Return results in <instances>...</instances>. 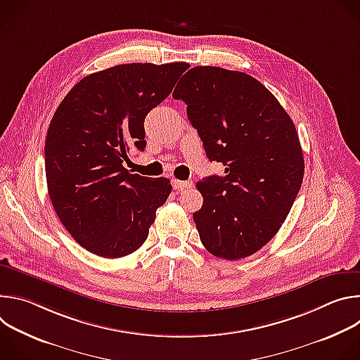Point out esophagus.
I'll list each match as a JSON object with an SVG mask.
<instances>
[{
	"label": "esophagus",
	"mask_w": 360,
	"mask_h": 360,
	"mask_svg": "<svg viewBox=\"0 0 360 360\" xmlns=\"http://www.w3.org/2000/svg\"><path fill=\"white\" fill-rule=\"evenodd\" d=\"M172 186L175 191H184L192 186L191 181H179V179H172Z\"/></svg>",
	"instance_id": "obj_1"
}]
</instances>
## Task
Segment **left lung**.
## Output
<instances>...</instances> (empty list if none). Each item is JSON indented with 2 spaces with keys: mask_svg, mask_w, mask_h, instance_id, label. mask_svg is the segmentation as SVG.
<instances>
[{
  "mask_svg": "<svg viewBox=\"0 0 360 360\" xmlns=\"http://www.w3.org/2000/svg\"><path fill=\"white\" fill-rule=\"evenodd\" d=\"M172 96L188 105L210 161L225 167V176L196 184L200 242L218 258H246L278 233L300 189L304 164L293 121L258 79L219 67L191 68Z\"/></svg>",
  "mask_w": 360,
  "mask_h": 360,
  "instance_id": "obj_1",
  "label": "left lung"
}]
</instances>
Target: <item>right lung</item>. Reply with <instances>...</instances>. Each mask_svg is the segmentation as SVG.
Masks as SVG:
<instances>
[{"mask_svg":"<svg viewBox=\"0 0 360 360\" xmlns=\"http://www.w3.org/2000/svg\"><path fill=\"white\" fill-rule=\"evenodd\" d=\"M186 63L122 64L82 78L57 108L45 139L49 199L71 236L102 258H122L148 238L168 199L167 178L124 168L143 150V121L171 94Z\"/></svg>","mask_w":360,"mask_h":360,"instance_id":"1","label":"right lung"}]
</instances>
